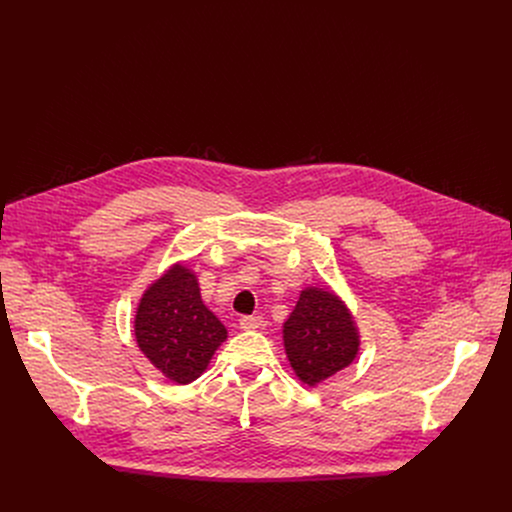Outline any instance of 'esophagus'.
Here are the masks:
<instances>
[{
	"label": "esophagus",
	"instance_id": "esophagus-1",
	"mask_svg": "<svg viewBox=\"0 0 512 512\" xmlns=\"http://www.w3.org/2000/svg\"><path fill=\"white\" fill-rule=\"evenodd\" d=\"M239 324L243 330H257L263 326V318L261 316H243L239 320Z\"/></svg>",
	"mask_w": 512,
	"mask_h": 512
}]
</instances>
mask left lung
Returning <instances> with one entry per match:
<instances>
[{
  "mask_svg": "<svg viewBox=\"0 0 512 512\" xmlns=\"http://www.w3.org/2000/svg\"><path fill=\"white\" fill-rule=\"evenodd\" d=\"M291 369L314 387L346 369L358 354V330L344 302L328 287H306L283 324Z\"/></svg>",
  "mask_w": 512,
  "mask_h": 512,
  "instance_id": "8db88e82",
  "label": "left lung"
}]
</instances>
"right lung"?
Instances as JSON below:
<instances>
[{"label": "right lung", "mask_w": 512, "mask_h": 512, "mask_svg": "<svg viewBox=\"0 0 512 512\" xmlns=\"http://www.w3.org/2000/svg\"><path fill=\"white\" fill-rule=\"evenodd\" d=\"M135 340L164 377L188 385L206 371L227 328L204 306L196 275L176 263L139 300Z\"/></svg>", "instance_id": "obj_1"}]
</instances>
